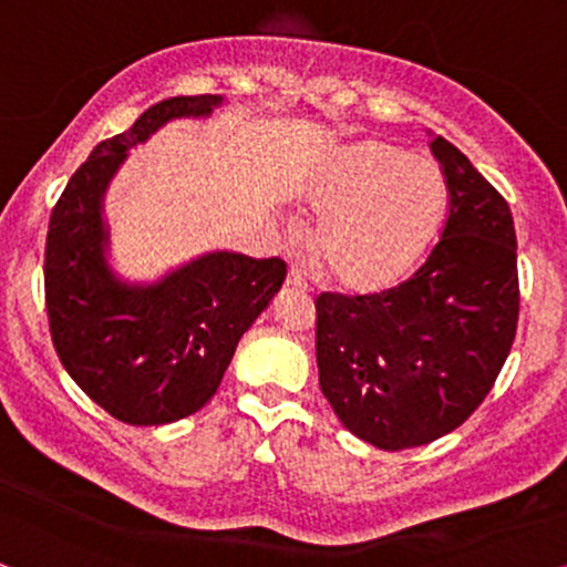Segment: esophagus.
Here are the masks:
<instances>
[{
	"instance_id": "esophagus-1",
	"label": "esophagus",
	"mask_w": 567,
	"mask_h": 567,
	"mask_svg": "<svg viewBox=\"0 0 567 567\" xmlns=\"http://www.w3.org/2000/svg\"><path fill=\"white\" fill-rule=\"evenodd\" d=\"M285 285H288V288H292V290H303V292L311 290V285H308L306 275H303V271H300L298 267H292V269L288 271V279H285Z\"/></svg>"
}]
</instances>
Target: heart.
<instances>
[{"mask_svg": "<svg viewBox=\"0 0 567 567\" xmlns=\"http://www.w3.org/2000/svg\"><path fill=\"white\" fill-rule=\"evenodd\" d=\"M316 259L339 288L379 292L410 275L433 240L446 184L433 161L386 140L342 147L306 188Z\"/></svg>", "mask_w": 567, "mask_h": 567, "instance_id": "obj_1", "label": "heart"}]
</instances>
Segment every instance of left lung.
Segmentation results:
<instances>
[{"instance_id": "left-lung-1", "label": "left lung", "mask_w": 567, "mask_h": 567, "mask_svg": "<svg viewBox=\"0 0 567 567\" xmlns=\"http://www.w3.org/2000/svg\"><path fill=\"white\" fill-rule=\"evenodd\" d=\"M449 217L427 261L373 296L316 298V362L342 425L383 451L433 443L493 389L518 323L508 202L449 140L430 142Z\"/></svg>"}]
</instances>
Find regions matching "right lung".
<instances>
[{
  "instance_id": "1",
  "label": "right lung",
  "mask_w": 567,
  "mask_h": 567,
  "mask_svg": "<svg viewBox=\"0 0 567 567\" xmlns=\"http://www.w3.org/2000/svg\"><path fill=\"white\" fill-rule=\"evenodd\" d=\"M220 95L161 101L132 130L97 145L51 209L49 329L74 383L126 425H168L202 410L228 371L238 339L282 288L288 264L213 251L150 285L111 269L103 194L132 147L173 118L209 116Z\"/></svg>"
}]
</instances>
